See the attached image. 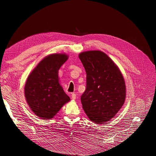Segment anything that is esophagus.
<instances>
[{
    "label": "esophagus",
    "mask_w": 156,
    "mask_h": 156,
    "mask_svg": "<svg viewBox=\"0 0 156 156\" xmlns=\"http://www.w3.org/2000/svg\"><path fill=\"white\" fill-rule=\"evenodd\" d=\"M72 100H75V99H76V94H74V93H73V94H72Z\"/></svg>",
    "instance_id": "1"
}]
</instances>
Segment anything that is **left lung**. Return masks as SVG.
<instances>
[{
    "mask_svg": "<svg viewBox=\"0 0 156 156\" xmlns=\"http://www.w3.org/2000/svg\"><path fill=\"white\" fill-rule=\"evenodd\" d=\"M79 57L87 73L86 90L81 97L83 108L91 121L105 123L124 105V77L116 65L103 52H83Z\"/></svg>",
    "mask_w": 156,
    "mask_h": 156,
    "instance_id": "1",
    "label": "left lung"
}]
</instances>
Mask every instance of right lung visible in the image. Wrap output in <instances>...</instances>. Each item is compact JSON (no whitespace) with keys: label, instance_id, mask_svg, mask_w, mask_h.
Masks as SVG:
<instances>
[{"label":"right lung","instance_id":"obj_1","mask_svg":"<svg viewBox=\"0 0 156 156\" xmlns=\"http://www.w3.org/2000/svg\"><path fill=\"white\" fill-rule=\"evenodd\" d=\"M65 54L50 55L37 64L25 86L26 100L40 119H51L70 100L58 82V69L66 61Z\"/></svg>","mask_w":156,"mask_h":156}]
</instances>
